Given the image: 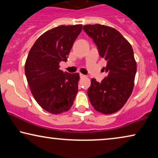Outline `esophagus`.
<instances>
[{"label":"esophagus","instance_id":"obj_1","mask_svg":"<svg viewBox=\"0 0 158 158\" xmlns=\"http://www.w3.org/2000/svg\"><path fill=\"white\" fill-rule=\"evenodd\" d=\"M79 76L80 77H85L86 76L84 74H79Z\"/></svg>","mask_w":158,"mask_h":158}]
</instances>
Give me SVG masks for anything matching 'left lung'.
I'll use <instances>...</instances> for the list:
<instances>
[{
	"instance_id": "8db88e82",
	"label": "left lung",
	"mask_w": 158,
	"mask_h": 158,
	"mask_svg": "<svg viewBox=\"0 0 158 158\" xmlns=\"http://www.w3.org/2000/svg\"><path fill=\"white\" fill-rule=\"evenodd\" d=\"M97 46L98 54L107 61L103 72L107 76L102 82L91 80L88 89L89 101L97 111L110 114L123 106L130 97L137 71L131 44L114 28L100 24L83 27Z\"/></svg>"
}]
</instances>
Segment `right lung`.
Listing matches in <instances>:
<instances>
[{"instance_id":"add662e5","label":"right lung","mask_w":158,"mask_h":158,"mask_svg":"<svg viewBox=\"0 0 158 158\" xmlns=\"http://www.w3.org/2000/svg\"><path fill=\"white\" fill-rule=\"evenodd\" d=\"M81 25H60L42 35L30 49L25 73L31 93L44 110L59 114L69 110L78 92V73L60 70L67 62Z\"/></svg>"}]
</instances>
